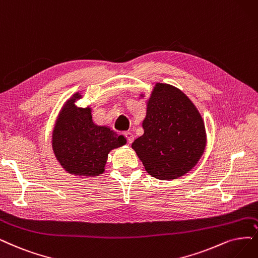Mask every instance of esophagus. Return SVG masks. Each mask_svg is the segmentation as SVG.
I'll list each match as a JSON object with an SVG mask.
<instances>
[{
	"mask_svg": "<svg viewBox=\"0 0 258 258\" xmlns=\"http://www.w3.org/2000/svg\"><path fill=\"white\" fill-rule=\"evenodd\" d=\"M124 135H125V137H126V139H127L128 145H131L132 142L134 141V135H133V133H132V132H126V133H124Z\"/></svg>",
	"mask_w": 258,
	"mask_h": 258,
	"instance_id": "obj_1",
	"label": "esophagus"
}]
</instances>
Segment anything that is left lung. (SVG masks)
Wrapping results in <instances>:
<instances>
[{
    "mask_svg": "<svg viewBox=\"0 0 258 258\" xmlns=\"http://www.w3.org/2000/svg\"><path fill=\"white\" fill-rule=\"evenodd\" d=\"M145 99V93L139 94ZM144 134L134 140L147 172L157 179H176L191 171L202 157L207 135L196 105L174 86L156 83L146 101Z\"/></svg>",
    "mask_w": 258,
    "mask_h": 258,
    "instance_id": "left-lung-1",
    "label": "left lung"
}]
</instances>
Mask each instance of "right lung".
Listing matches in <instances>:
<instances>
[{
  "label": "right lung",
  "mask_w": 258,
  "mask_h": 258,
  "mask_svg": "<svg viewBox=\"0 0 258 258\" xmlns=\"http://www.w3.org/2000/svg\"><path fill=\"white\" fill-rule=\"evenodd\" d=\"M78 91L64 102L52 131V150L61 168L74 176L93 178L103 174L109 152L126 145V138L109 126L98 125L92 108L80 107Z\"/></svg>",
  "instance_id": "right-lung-1"
}]
</instances>
